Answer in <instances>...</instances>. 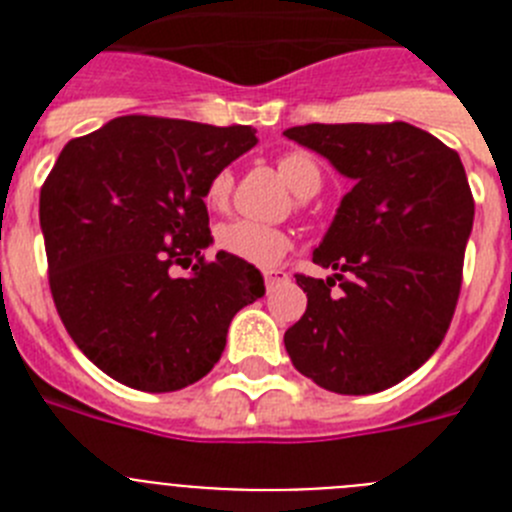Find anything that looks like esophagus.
Listing matches in <instances>:
<instances>
[{"label":"esophagus","mask_w":512,"mask_h":512,"mask_svg":"<svg viewBox=\"0 0 512 512\" xmlns=\"http://www.w3.org/2000/svg\"><path fill=\"white\" fill-rule=\"evenodd\" d=\"M289 279V274L284 269H266L264 271V284H266V289H274L277 287V284H282V282H287Z\"/></svg>","instance_id":"34e87169"}]
</instances>
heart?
Masks as SVG:
<instances>
[{"instance_id":"b5f03b06","label":"heart","mask_w":512,"mask_h":512,"mask_svg":"<svg viewBox=\"0 0 512 512\" xmlns=\"http://www.w3.org/2000/svg\"><path fill=\"white\" fill-rule=\"evenodd\" d=\"M277 171L282 174L289 189L300 197H312L323 184L318 161L310 153L287 151L277 158ZM233 189V174L228 169H220L207 179L205 184V205L210 210H225ZM215 243L220 251L230 253L235 259L246 261L253 266H271L282 259L289 248V235L282 228L251 223V220H233L217 228Z\"/></svg>"}]
</instances>
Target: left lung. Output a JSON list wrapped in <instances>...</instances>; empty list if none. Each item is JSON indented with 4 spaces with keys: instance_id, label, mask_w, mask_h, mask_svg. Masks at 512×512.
Wrapping results in <instances>:
<instances>
[{
    "instance_id": "left-lung-1",
    "label": "left lung",
    "mask_w": 512,
    "mask_h": 512,
    "mask_svg": "<svg viewBox=\"0 0 512 512\" xmlns=\"http://www.w3.org/2000/svg\"><path fill=\"white\" fill-rule=\"evenodd\" d=\"M354 189L312 261L336 274H295L307 310L284 333L300 374L338 395L382 392L431 359L461 292L474 197L454 148L408 122L297 125Z\"/></svg>"
}]
</instances>
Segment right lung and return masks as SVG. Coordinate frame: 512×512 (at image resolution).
Masks as SVG:
<instances>
[{"mask_svg": "<svg viewBox=\"0 0 512 512\" xmlns=\"http://www.w3.org/2000/svg\"><path fill=\"white\" fill-rule=\"evenodd\" d=\"M248 125L125 115L69 140L40 187L48 284L94 366L143 392L205 377L233 315L264 295L253 264L217 251L205 207L215 171L256 146ZM193 266L189 278L170 269Z\"/></svg>", "mask_w": 512, "mask_h": 512, "instance_id": "add662e5", "label": "right lung"}]
</instances>
